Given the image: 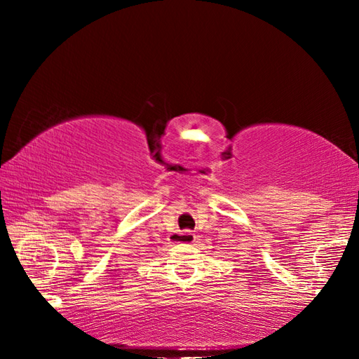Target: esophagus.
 I'll return each instance as SVG.
<instances>
[{
	"instance_id": "1",
	"label": "esophagus",
	"mask_w": 359,
	"mask_h": 359,
	"mask_svg": "<svg viewBox=\"0 0 359 359\" xmlns=\"http://www.w3.org/2000/svg\"><path fill=\"white\" fill-rule=\"evenodd\" d=\"M174 243H180V245H189V243L196 242V234L191 231H184V233H174L171 234Z\"/></svg>"
}]
</instances>
